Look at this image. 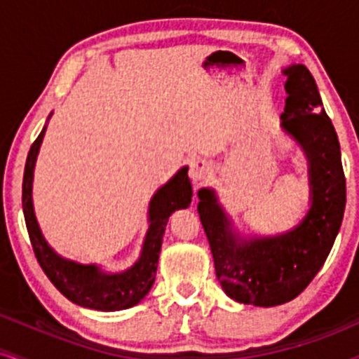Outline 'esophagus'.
I'll list each match as a JSON object with an SVG mask.
<instances>
[{
  "label": "esophagus",
  "mask_w": 359,
  "mask_h": 359,
  "mask_svg": "<svg viewBox=\"0 0 359 359\" xmlns=\"http://www.w3.org/2000/svg\"><path fill=\"white\" fill-rule=\"evenodd\" d=\"M188 175H190L193 183L201 184V183H205V181H207L208 178H210L212 168H210V164H208L205 159H195V161H191L190 171H188Z\"/></svg>",
  "instance_id": "esophagus-1"
}]
</instances>
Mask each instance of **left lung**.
<instances>
[{"mask_svg": "<svg viewBox=\"0 0 359 359\" xmlns=\"http://www.w3.org/2000/svg\"><path fill=\"white\" fill-rule=\"evenodd\" d=\"M287 76L280 127L307 159L309 210L300 222L275 236H244L213 188L198 190V213L210 244L220 287L244 305L276 307L299 297L331 252L346 207L341 147L324 110L316 79L304 64Z\"/></svg>", "mask_w": 359, "mask_h": 359, "instance_id": "left-lung-1", "label": "left lung"}]
</instances>
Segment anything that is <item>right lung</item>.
I'll return each instance as SVG.
<instances>
[{
	"mask_svg": "<svg viewBox=\"0 0 359 359\" xmlns=\"http://www.w3.org/2000/svg\"><path fill=\"white\" fill-rule=\"evenodd\" d=\"M50 116L52 114L47 122L50 120ZM47 122L28 152L22 191V207L27 231L39 264L42 266L47 278L54 283V287L72 304L93 310H102V312H115V310L134 307L147 295L149 290L154 285L163 236L169 217L172 212L180 210V208H188L191 203L193 190L190 178H188V166L181 168L168 183H164L152 195L149 201V227L144 236L142 249L130 268L118 273H110L104 271L100 264L76 263V261L66 259L57 255L50 248L40 231L37 217H35L34 198H32L34 171L40 146H42L43 135L47 130Z\"/></svg>",
	"mask_w": 359,
	"mask_h": 359,
	"instance_id": "add662e5",
	"label": "right lung"
}]
</instances>
